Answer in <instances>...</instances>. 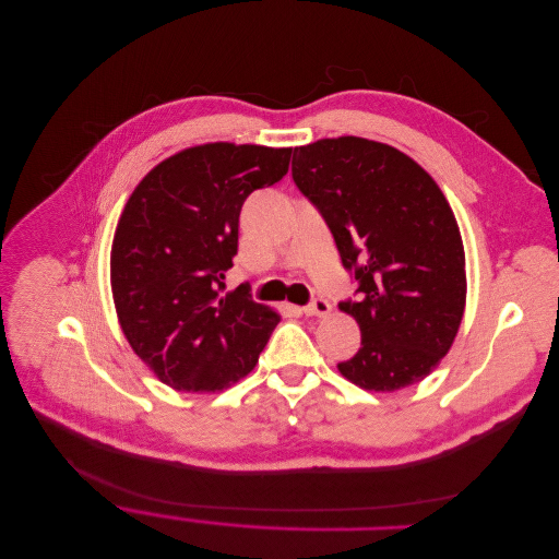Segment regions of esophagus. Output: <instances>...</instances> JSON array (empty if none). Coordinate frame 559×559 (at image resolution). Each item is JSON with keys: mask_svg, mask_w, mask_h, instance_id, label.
<instances>
[{"mask_svg": "<svg viewBox=\"0 0 559 559\" xmlns=\"http://www.w3.org/2000/svg\"><path fill=\"white\" fill-rule=\"evenodd\" d=\"M330 310H332V306H330L325 299H314L312 304H308V306L301 308V312H304L306 317H328Z\"/></svg>", "mask_w": 559, "mask_h": 559, "instance_id": "34e87169", "label": "esophagus"}]
</instances>
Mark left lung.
<instances>
[{"instance_id": "8db88e82", "label": "left lung", "mask_w": 559, "mask_h": 559, "mask_svg": "<svg viewBox=\"0 0 559 559\" xmlns=\"http://www.w3.org/2000/svg\"><path fill=\"white\" fill-rule=\"evenodd\" d=\"M293 180L321 211L359 301L340 310L361 328L342 377L370 392L423 381L450 353L467 301L465 247L436 180L407 154L361 136L293 152Z\"/></svg>"}]
</instances>
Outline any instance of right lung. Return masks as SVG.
<instances>
[{
	"label": "right lung",
	"instance_id": "right-lung-1",
	"mask_svg": "<svg viewBox=\"0 0 559 559\" xmlns=\"http://www.w3.org/2000/svg\"><path fill=\"white\" fill-rule=\"evenodd\" d=\"M293 147L206 143L158 163L132 191L109 255L132 350L169 388L219 392L258 364L280 312L242 284L222 293L251 191L288 171Z\"/></svg>",
	"mask_w": 559,
	"mask_h": 559
}]
</instances>
